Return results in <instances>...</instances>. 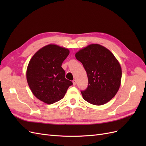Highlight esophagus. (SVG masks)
Returning <instances> with one entry per match:
<instances>
[{"label":"esophagus","instance_id":"esophagus-1","mask_svg":"<svg viewBox=\"0 0 146 146\" xmlns=\"http://www.w3.org/2000/svg\"><path fill=\"white\" fill-rule=\"evenodd\" d=\"M73 85L75 86V85H76V84H77V81H76V80H73Z\"/></svg>","mask_w":146,"mask_h":146}]
</instances>
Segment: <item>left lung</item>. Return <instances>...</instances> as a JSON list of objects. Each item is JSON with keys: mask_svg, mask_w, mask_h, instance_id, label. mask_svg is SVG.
Masks as SVG:
<instances>
[{"mask_svg": "<svg viewBox=\"0 0 146 146\" xmlns=\"http://www.w3.org/2000/svg\"><path fill=\"white\" fill-rule=\"evenodd\" d=\"M76 58L82 63L88 79L83 98L91 104L101 105L111 100L120 87L122 70L118 61L107 48L91 44L78 51Z\"/></svg>", "mask_w": 146, "mask_h": 146, "instance_id": "8db88e82", "label": "left lung"}]
</instances>
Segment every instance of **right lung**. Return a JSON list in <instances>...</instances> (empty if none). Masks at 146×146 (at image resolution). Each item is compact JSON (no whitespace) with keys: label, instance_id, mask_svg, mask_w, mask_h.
<instances>
[{"label":"right lung","instance_id":"obj_1","mask_svg":"<svg viewBox=\"0 0 146 146\" xmlns=\"http://www.w3.org/2000/svg\"><path fill=\"white\" fill-rule=\"evenodd\" d=\"M69 54L68 48L49 44L39 50L30 60L27 69L29 86L36 98L52 104L63 98L72 82L65 78L61 67Z\"/></svg>","mask_w":146,"mask_h":146}]
</instances>
